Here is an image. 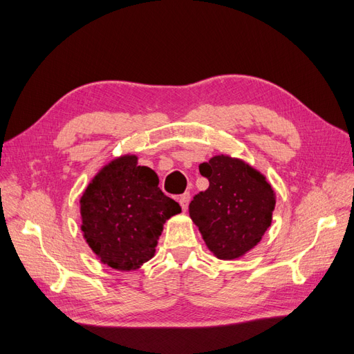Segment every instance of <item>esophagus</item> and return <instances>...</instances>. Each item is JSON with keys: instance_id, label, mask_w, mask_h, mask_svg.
<instances>
[{"instance_id": "esophagus-1", "label": "esophagus", "mask_w": 354, "mask_h": 354, "mask_svg": "<svg viewBox=\"0 0 354 354\" xmlns=\"http://www.w3.org/2000/svg\"><path fill=\"white\" fill-rule=\"evenodd\" d=\"M179 200V204H180V207H182V210H187L188 209V204H189V192H185V194H182V196L178 198Z\"/></svg>"}]
</instances>
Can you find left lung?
<instances>
[{
  "label": "left lung",
  "mask_w": 354,
  "mask_h": 354,
  "mask_svg": "<svg viewBox=\"0 0 354 354\" xmlns=\"http://www.w3.org/2000/svg\"><path fill=\"white\" fill-rule=\"evenodd\" d=\"M198 169L209 179V188L191 200V219L219 259L243 256L270 226L275 209L272 187L257 170L226 156H216Z\"/></svg>",
  "instance_id": "8db88e82"
}]
</instances>
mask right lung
<instances>
[{"label": "right lung", "instance_id": "right-lung-1", "mask_svg": "<svg viewBox=\"0 0 354 354\" xmlns=\"http://www.w3.org/2000/svg\"><path fill=\"white\" fill-rule=\"evenodd\" d=\"M180 212L136 157L118 158L93 179L81 198L82 232L102 263L132 270L154 256L163 223Z\"/></svg>", "mask_w": 354, "mask_h": 354}]
</instances>
